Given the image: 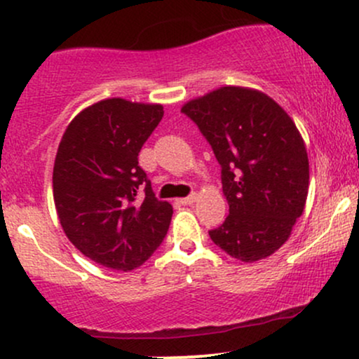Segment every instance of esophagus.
<instances>
[{
	"instance_id": "esophagus-1",
	"label": "esophagus",
	"mask_w": 359,
	"mask_h": 359,
	"mask_svg": "<svg viewBox=\"0 0 359 359\" xmlns=\"http://www.w3.org/2000/svg\"><path fill=\"white\" fill-rule=\"evenodd\" d=\"M196 199H197V194H191V196L182 197V199H179V204H182V205H191V204L196 203Z\"/></svg>"
}]
</instances>
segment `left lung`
<instances>
[{"label":"left lung","mask_w":359,"mask_h":359,"mask_svg":"<svg viewBox=\"0 0 359 359\" xmlns=\"http://www.w3.org/2000/svg\"><path fill=\"white\" fill-rule=\"evenodd\" d=\"M196 123L221 165L229 214L211 229L214 245L241 262L270 257L302 216L309 158L292 118L266 94L226 86L189 101Z\"/></svg>","instance_id":"left-lung-1"}]
</instances>
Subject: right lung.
I'll list each match as a JSON object with an SVG mask.
<instances>
[{
  "label": "right lung",
  "instance_id": "add662e5",
  "mask_svg": "<svg viewBox=\"0 0 359 359\" xmlns=\"http://www.w3.org/2000/svg\"><path fill=\"white\" fill-rule=\"evenodd\" d=\"M162 116V104L113 97L81 111L60 140L52 180L62 229L106 269H138L168 231L174 209L138 165Z\"/></svg>",
  "mask_w": 359,
  "mask_h": 359
}]
</instances>
